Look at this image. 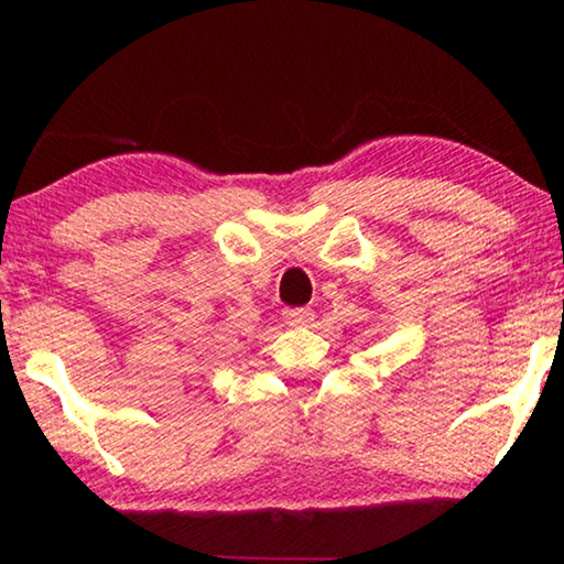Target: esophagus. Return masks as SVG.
I'll list each match as a JSON object with an SVG mask.
<instances>
[{
    "label": "esophagus",
    "instance_id": "1",
    "mask_svg": "<svg viewBox=\"0 0 564 564\" xmlns=\"http://www.w3.org/2000/svg\"><path fill=\"white\" fill-rule=\"evenodd\" d=\"M282 318H284V323H290V326H311L315 313L311 311V307H284Z\"/></svg>",
    "mask_w": 564,
    "mask_h": 564
}]
</instances>
